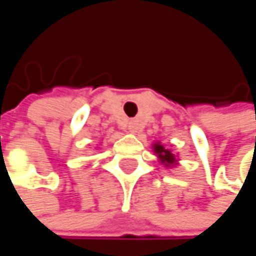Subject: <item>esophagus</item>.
<instances>
[{
    "mask_svg": "<svg viewBox=\"0 0 256 256\" xmlns=\"http://www.w3.org/2000/svg\"><path fill=\"white\" fill-rule=\"evenodd\" d=\"M128 132L134 133V132H138V128H139V123H138V122H134V120H132V122H128Z\"/></svg>",
    "mask_w": 256,
    "mask_h": 256,
    "instance_id": "esophagus-1",
    "label": "esophagus"
}]
</instances>
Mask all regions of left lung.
Masks as SVG:
<instances>
[{"label": "left lung", "instance_id": "left-lung-1", "mask_svg": "<svg viewBox=\"0 0 256 256\" xmlns=\"http://www.w3.org/2000/svg\"><path fill=\"white\" fill-rule=\"evenodd\" d=\"M154 151H156V154L160 157V160H162L166 166H170V164L175 163V156L170 152V150H166L163 145L156 144V145H154Z\"/></svg>", "mask_w": 256, "mask_h": 256}]
</instances>
